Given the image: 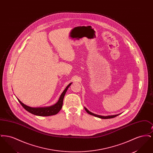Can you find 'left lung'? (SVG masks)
Returning <instances> with one entry per match:
<instances>
[{
    "label": "left lung",
    "instance_id": "obj_1",
    "mask_svg": "<svg viewBox=\"0 0 153 153\" xmlns=\"http://www.w3.org/2000/svg\"><path fill=\"white\" fill-rule=\"evenodd\" d=\"M85 109V111L87 112V113H88L89 114H90V115H93V116H95L96 117H99V118H101V119H111V118H113V117H117V116H118L119 115H111V116H107V117H103V116H101V115H96V114H93V113H92L91 112H90V111H89L86 108H84Z\"/></svg>",
    "mask_w": 153,
    "mask_h": 153
}]
</instances>
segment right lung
<instances>
[{
  "instance_id": "right-lung-1",
  "label": "right lung",
  "mask_w": 153,
  "mask_h": 153,
  "mask_svg": "<svg viewBox=\"0 0 153 153\" xmlns=\"http://www.w3.org/2000/svg\"><path fill=\"white\" fill-rule=\"evenodd\" d=\"M71 84L72 83H70L66 87L65 90L63 91V92L60 96L57 102L51 107H42V108H32V107H30L29 106L26 105L25 104L22 103V102H21L19 99H18V102H19V103L22 105V107L25 109L33 115H37V116H41V117H48V116L54 115L57 114L62 108L64 96L65 95L66 91L68 90V88L70 87Z\"/></svg>"
}]
</instances>
